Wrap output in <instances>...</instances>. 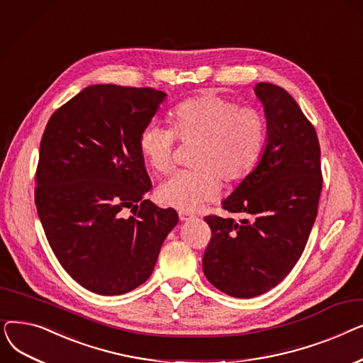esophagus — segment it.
<instances>
[{
  "label": "esophagus",
  "instance_id": "esophagus-1",
  "mask_svg": "<svg viewBox=\"0 0 363 363\" xmlns=\"http://www.w3.org/2000/svg\"><path fill=\"white\" fill-rule=\"evenodd\" d=\"M189 219H193V215H189V213H186V212H179V220H181V222H186V220H189Z\"/></svg>",
  "mask_w": 363,
  "mask_h": 363
}]
</instances>
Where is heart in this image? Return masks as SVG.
I'll list each match as a JSON object with an SVG mask.
<instances>
[{
    "instance_id": "obj_1",
    "label": "heart",
    "mask_w": 363,
    "mask_h": 363,
    "mask_svg": "<svg viewBox=\"0 0 363 363\" xmlns=\"http://www.w3.org/2000/svg\"><path fill=\"white\" fill-rule=\"evenodd\" d=\"M170 126L147 123L138 135V150L156 172H166L174 156L175 140L197 143L191 164L196 170H179L163 181L156 199L164 207L194 212L219 193V177L237 184L257 167L266 144L263 114L250 106L237 107L216 94L179 103L170 116Z\"/></svg>"
}]
</instances>
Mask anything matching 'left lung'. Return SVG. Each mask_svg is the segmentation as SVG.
Here are the masks:
<instances>
[{
    "instance_id": "8db88e82",
    "label": "left lung",
    "mask_w": 363,
    "mask_h": 363,
    "mask_svg": "<svg viewBox=\"0 0 363 363\" xmlns=\"http://www.w3.org/2000/svg\"><path fill=\"white\" fill-rule=\"evenodd\" d=\"M255 92L266 118L263 156L222 201L225 211L245 218H204L212 230L204 275L238 298L269 291L290 274L306 247L322 189L313 125L284 88L260 82Z\"/></svg>"
}]
</instances>
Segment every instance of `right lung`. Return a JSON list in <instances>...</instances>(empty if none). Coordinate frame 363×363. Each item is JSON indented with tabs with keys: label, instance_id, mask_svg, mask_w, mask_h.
I'll return each mask as SVG.
<instances>
[{
	"label": "right lung",
	"instance_id": "obj_1",
	"mask_svg": "<svg viewBox=\"0 0 363 363\" xmlns=\"http://www.w3.org/2000/svg\"><path fill=\"white\" fill-rule=\"evenodd\" d=\"M164 99L152 88L91 85L45 126L38 216L65 271L95 294L121 296L144 284L178 223L174 208L143 199L151 181L138 135ZM126 208L133 217L123 216Z\"/></svg>",
	"mask_w": 363,
	"mask_h": 363
}]
</instances>
